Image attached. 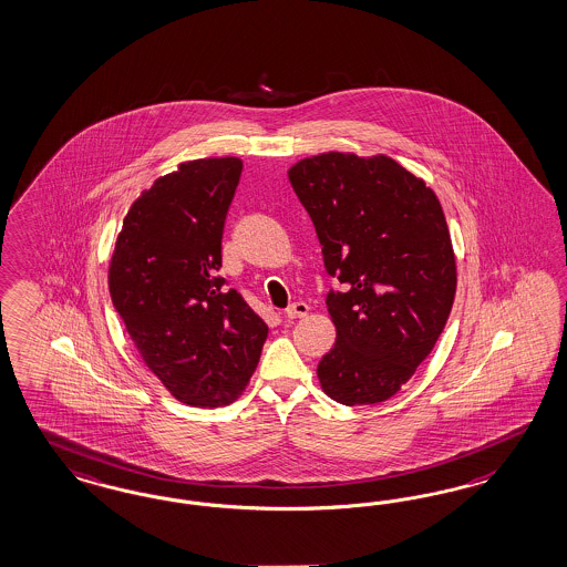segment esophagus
<instances>
[{
  "label": "esophagus",
  "mask_w": 567,
  "mask_h": 567,
  "mask_svg": "<svg viewBox=\"0 0 567 567\" xmlns=\"http://www.w3.org/2000/svg\"><path fill=\"white\" fill-rule=\"evenodd\" d=\"M308 312H310L308 303H303V301H295V303H291V306L285 310V318H289V320H293V318H303V316H308Z\"/></svg>",
  "instance_id": "esophagus-1"
}]
</instances>
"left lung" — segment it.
I'll list each match as a JSON object with an SVG mask.
<instances>
[{
  "instance_id": "left-lung-1",
  "label": "left lung",
  "mask_w": 567,
  "mask_h": 567,
  "mask_svg": "<svg viewBox=\"0 0 567 567\" xmlns=\"http://www.w3.org/2000/svg\"><path fill=\"white\" fill-rule=\"evenodd\" d=\"M310 214L324 268L343 291L327 295L337 329L318 364L339 404L390 400L430 355L456 293L449 224L435 193L391 156L322 153L289 169Z\"/></svg>"
}]
</instances>
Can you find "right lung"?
Returning a JSON list of instances; mask_svg holds the SVG:
<instances>
[{"instance_id": "obj_1", "label": "right lung", "mask_w": 567, "mask_h": 567, "mask_svg": "<svg viewBox=\"0 0 567 567\" xmlns=\"http://www.w3.org/2000/svg\"><path fill=\"white\" fill-rule=\"evenodd\" d=\"M243 161L177 165L137 196L109 266V289L144 364L176 400L235 402L259 362L268 324L219 276L221 235Z\"/></svg>"}]
</instances>
